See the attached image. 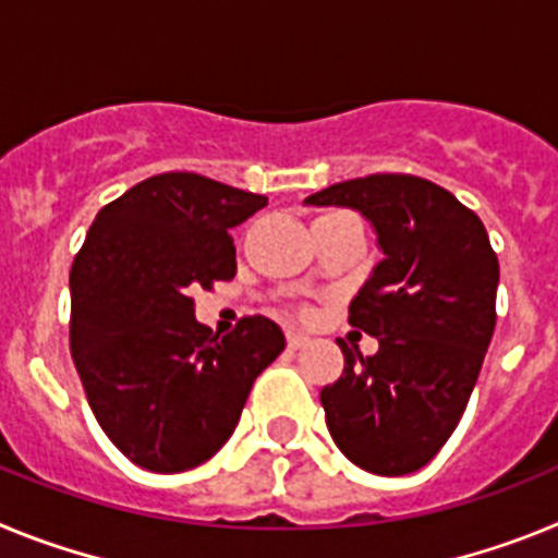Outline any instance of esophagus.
<instances>
[{
	"label": "esophagus",
	"mask_w": 558,
	"mask_h": 558,
	"mask_svg": "<svg viewBox=\"0 0 558 558\" xmlns=\"http://www.w3.org/2000/svg\"><path fill=\"white\" fill-rule=\"evenodd\" d=\"M310 343V338L304 332H288V347L290 349H302V347H307Z\"/></svg>",
	"instance_id": "1"
}]
</instances>
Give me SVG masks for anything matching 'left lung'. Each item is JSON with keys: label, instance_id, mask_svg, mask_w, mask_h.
<instances>
[{"label": "left lung", "instance_id": "8db88e82", "mask_svg": "<svg viewBox=\"0 0 558 558\" xmlns=\"http://www.w3.org/2000/svg\"><path fill=\"white\" fill-rule=\"evenodd\" d=\"M304 206H347L383 254L349 304V324L379 340L347 357L322 391L335 445L360 470L411 475L456 430L495 332L500 265L481 218L452 192L416 175L340 181Z\"/></svg>", "mask_w": 558, "mask_h": 558}]
</instances>
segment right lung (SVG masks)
<instances>
[{
  "label": "right lung",
  "mask_w": 558,
  "mask_h": 558,
  "mask_svg": "<svg viewBox=\"0 0 558 558\" xmlns=\"http://www.w3.org/2000/svg\"><path fill=\"white\" fill-rule=\"evenodd\" d=\"M268 206L195 172H161L102 206L75 256L69 349L95 418L150 472L209 461L234 433L254 379L284 349L265 315L211 335L190 288L236 270L229 231Z\"/></svg>",
  "instance_id": "right-lung-1"
}]
</instances>
